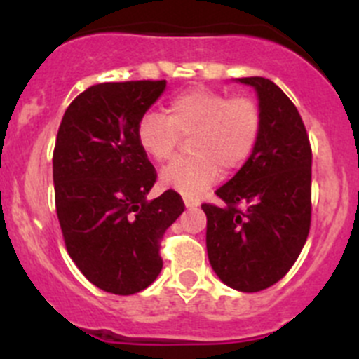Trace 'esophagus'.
Wrapping results in <instances>:
<instances>
[{
  "mask_svg": "<svg viewBox=\"0 0 359 359\" xmlns=\"http://www.w3.org/2000/svg\"><path fill=\"white\" fill-rule=\"evenodd\" d=\"M184 203H186L187 208H196V206H200V200L198 198H193V196H184Z\"/></svg>",
  "mask_w": 359,
  "mask_h": 359,
  "instance_id": "esophagus-1",
  "label": "esophagus"
}]
</instances>
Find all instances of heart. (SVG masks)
<instances>
[{
	"label": "heart",
	"mask_w": 359,
	"mask_h": 359,
	"mask_svg": "<svg viewBox=\"0 0 359 359\" xmlns=\"http://www.w3.org/2000/svg\"><path fill=\"white\" fill-rule=\"evenodd\" d=\"M262 133V111L245 95L231 97L210 88L179 93L166 104L165 116L146 112L137 125V142L154 161L173 156L182 137H191L193 154L173 159L159 180L166 189L196 196L217 182L220 168L236 172L255 151Z\"/></svg>",
	"instance_id": "heart-1"
}]
</instances>
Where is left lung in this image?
Returning a JSON list of instances; mask_svg holds the SVG:
<instances>
[{
  "mask_svg": "<svg viewBox=\"0 0 359 359\" xmlns=\"http://www.w3.org/2000/svg\"><path fill=\"white\" fill-rule=\"evenodd\" d=\"M259 93L262 133L240 172L220 189L224 203H203L206 250L217 276L240 292L281 280L306 245L311 227L309 135L293 102L271 79L240 78Z\"/></svg>",
  "mask_w": 359,
  "mask_h": 359,
  "instance_id": "left-lung-1",
  "label": "left lung"
}]
</instances>
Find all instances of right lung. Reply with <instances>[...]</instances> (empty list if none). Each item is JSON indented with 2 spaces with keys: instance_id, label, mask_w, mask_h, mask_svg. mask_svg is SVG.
Here are the masks:
<instances>
[{
  "instance_id": "add662e5",
  "label": "right lung",
  "mask_w": 359,
  "mask_h": 359,
  "mask_svg": "<svg viewBox=\"0 0 359 359\" xmlns=\"http://www.w3.org/2000/svg\"><path fill=\"white\" fill-rule=\"evenodd\" d=\"M165 86V79L90 86L57 132L53 187L64 243L83 276L114 295L156 280L163 236L186 208L172 189L146 200L158 173L137 142V125Z\"/></svg>"
}]
</instances>
